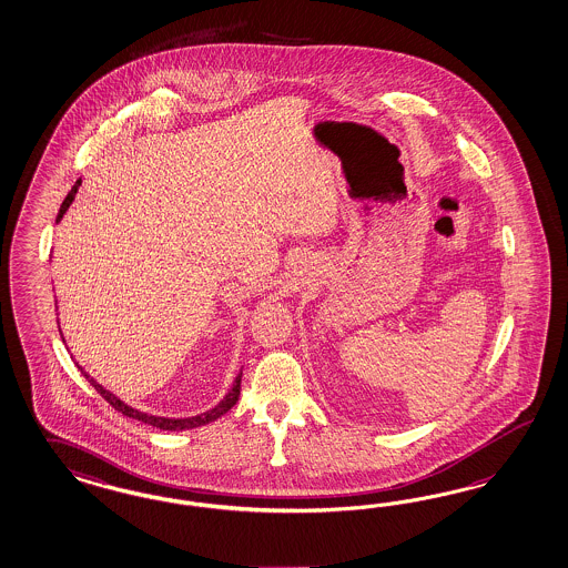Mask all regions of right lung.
Instances as JSON below:
<instances>
[{
  "mask_svg": "<svg viewBox=\"0 0 568 568\" xmlns=\"http://www.w3.org/2000/svg\"><path fill=\"white\" fill-rule=\"evenodd\" d=\"M79 186H81V180H77L74 182V186H72V191L65 195L64 203H62V207H60V213H58V220L55 222H60L62 220V215H64L65 210L70 207V203L74 201V195H77V191H79ZM81 369V367H79ZM82 372V369H81ZM84 373V372H82ZM84 377L89 379V384L93 386V388L98 389L99 394L110 403V405L114 406L118 413H122V415H126L130 419H136V422L146 423V425H153V427H158V429H168V432H182V429H195V427H201V425H207V423L215 422L217 417H222L224 413H227L232 406L236 405V400H239V396H241V377H243V372L236 375V379H234V386L232 389L227 392L226 398L220 403V405L215 406V408H211L207 413H203V415H196V417H186V419H168V417H155V415H146V413H141V410H136V408H132V406L124 405L118 396H114L112 392H108V389L103 388L101 384H98L91 375H87L84 373Z\"/></svg>",
  "mask_w": 568,
  "mask_h": 568,
  "instance_id": "obj_1",
  "label": "right lung"
}]
</instances>
